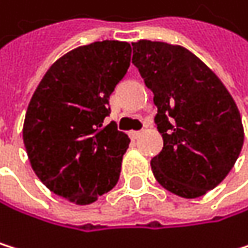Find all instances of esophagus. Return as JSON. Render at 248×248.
<instances>
[{"label": "esophagus", "mask_w": 248, "mask_h": 248, "mask_svg": "<svg viewBox=\"0 0 248 248\" xmlns=\"http://www.w3.org/2000/svg\"><path fill=\"white\" fill-rule=\"evenodd\" d=\"M140 135H141V132H140V131H131V132H129V137H131L132 140H138V138H140Z\"/></svg>", "instance_id": "esophagus-1"}]
</instances>
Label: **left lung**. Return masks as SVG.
Instances as JSON below:
<instances>
[{"label": "left lung", "mask_w": 248, "mask_h": 248, "mask_svg": "<svg viewBox=\"0 0 248 248\" xmlns=\"http://www.w3.org/2000/svg\"><path fill=\"white\" fill-rule=\"evenodd\" d=\"M132 63L154 94L163 148L151 158L154 178L184 199L219 185L244 142L241 116L219 78L186 48L132 42Z\"/></svg>", "instance_id": "1"}]
</instances>
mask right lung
Listing matches in <instances>:
<instances>
[{
	"label": "right lung",
	"instance_id": "obj_1",
	"mask_svg": "<svg viewBox=\"0 0 248 248\" xmlns=\"http://www.w3.org/2000/svg\"><path fill=\"white\" fill-rule=\"evenodd\" d=\"M129 63L128 42H94L59 59L39 82L23 141L33 172L56 196L90 204L117 184L129 138L104 119Z\"/></svg>",
	"mask_w": 248,
	"mask_h": 248
}]
</instances>
